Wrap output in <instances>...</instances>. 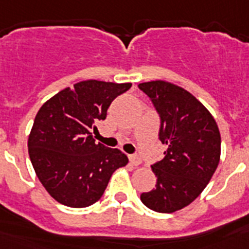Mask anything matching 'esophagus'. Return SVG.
<instances>
[{
    "label": "esophagus",
    "instance_id": "obj_1",
    "mask_svg": "<svg viewBox=\"0 0 249 249\" xmlns=\"http://www.w3.org/2000/svg\"><path fill=\"white\" fill-rule=\"evenodd\" d=\"M129 163H131L132 166L137 167L142 163V160H141V158L137 157V156H129Z\"/></svg>",
    "mask_w": 249,
    "mask_h": 249
}]
</instances>
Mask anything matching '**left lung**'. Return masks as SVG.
<instances>
[{"label":"left lung","instance_id":"1","mask_svg":"<svg viewBox=\"0 0 249 249\" xmlns=\"http://www.w3.org/2000/svg\"><path fill=\"white\" fill-rule=\"evenodd\" d=\"M160 113V140L164 158L151 166L156 188L141 195L149 210L172 213L192 203L206 188L221 158V135L211 112L175 83L151 81L138 85Z\"/></svg>","mask_w":249,"mask_h":249}]
</instances>
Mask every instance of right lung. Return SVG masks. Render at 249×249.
Wrapping results in <instances>:
<instances>
[{
	"instance_id": "1",
	"label": "right lung",
	"mask_w": 249,
	"mask_h": 249,
	"mask_svg": "<svg viewBox=\"0 0 249 249\" xmlns=\"http://www.w3.org/2000/svg\"><path fill=\"white\" fill-rule=\"evenodd\" d=\"M132 83L87 80L59 91L37 112L28 136L35 172L52 198L83 208L102 197L112 173L128 163L117 148L96 143L92 131Z\"/></svg>"
}]
</instances>
